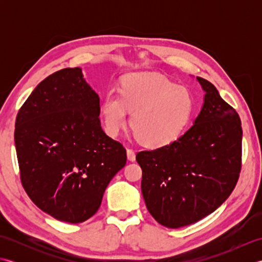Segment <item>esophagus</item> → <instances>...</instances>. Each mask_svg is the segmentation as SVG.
Segmentation results:
<instances>
[{
	"label": "esophagus",
	"instance_id": "esophagus-1",
	"mask_svg": "<svg viewBox=\"0 0 262 262\" xmlns=\"http://www.w3.org/2000/svg\"><path fill=\"white\" fill-rule=\"evenodd\" d=\"M127 158L129 161H132V162H134L135 159H136V155H135V152L133 151L132 148H127Z\"/></svg>",
	"mask_w": 262,
	"mask_h": 262
}]
</instances>
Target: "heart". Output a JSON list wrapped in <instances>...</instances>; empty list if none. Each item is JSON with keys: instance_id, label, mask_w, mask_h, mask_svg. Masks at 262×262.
Here are the masks:
<instances>
[{"instance_id": "b5f03b06", "label": "heart", "mask_w": 262, "mask_h": 262, "mask_svg": "<svg viewBox=\"0 0 262 262\" xmlns=\"http://www.w3.org/2000/svg\"><path fill=\"white\" fill-rule=\"evenodd\" d=\"M129 124L137 141L148 148L173 143L186 129L194 111V100L185 86L154 73L125 76L119 93L110 90L101 104L104 130L111 137Z\"/></svg>"}]
</instances>
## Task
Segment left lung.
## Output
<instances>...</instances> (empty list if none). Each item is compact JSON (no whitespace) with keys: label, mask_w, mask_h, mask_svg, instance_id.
<instances>
[{"label":"left lung","mask_w":262,"mask_h":262,"mask_svg":"<svg viewBox=\"0 0 262 262\" xmlns=\"http://www.w3.org/2000/svg\"><path fill=\"white\" fill-rule=\"evenodd\" d=\"M197 80L205 98L193 125L169 145L136 154L147 210L169 229L213 213L229 198L241 172L240 117L210 82Z\"/></svg>","instance_id":"left-lung-1"}]
</instances>
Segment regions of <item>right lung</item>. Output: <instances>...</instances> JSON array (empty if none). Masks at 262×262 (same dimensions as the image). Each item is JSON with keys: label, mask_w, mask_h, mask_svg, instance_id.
<instances>
[{"label": "right lung", "mask_w": 262, "mask_h": 262, "mask_svg": "<svg viewBox=\"0 0 262 262\" xmlns=\"http://www.w3.org/2000/svg\"><path fill=\"white\" fill-rule=\"evenodd\" d=\"M100 99L80 68L47 76L22 104L14 143L20 179L37 207L82 223L97 213L105 188L127 161L103 132Z\"/></svg>", "instance_id": "1"}]
</instances>
